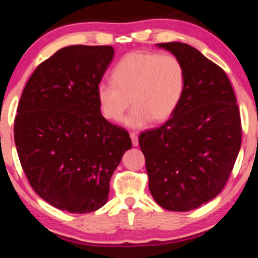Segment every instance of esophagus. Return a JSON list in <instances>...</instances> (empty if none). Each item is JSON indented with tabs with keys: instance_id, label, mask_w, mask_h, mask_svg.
Instances as JSON below:
<instances>
[{
	"instance_id": "1",
	"label": "esophagus",
	"mask_w": 258,
	"mask_h": 258,
	"mask_svg": "<svg viewBox=\"0 0 258 258\" xmlns=\"http://www.w3.org/2000/svg\"><path fill=\"white\" fill-rule=\"evenodd\" d=\"M130 139H132V142H133V146L134 147H137L139 146V137L135 133H132L130 134Z\"/></svg>"
}]
</instances>
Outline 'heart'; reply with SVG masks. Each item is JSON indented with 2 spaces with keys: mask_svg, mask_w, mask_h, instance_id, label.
I'll use <instances>...</instances> for the list:
<instances>
[{
  "mask_svg": "<svg viewBox=\"0 0 258 258\" xmlns=\"http://www.w3.org/2000/svg\"><path fill=\"white\" fill-rule=\"evenodd\" d=\"M184 88L185 70L176 56L134 51L116 64L112 82L98 83L96 96L101 114L110 122L121 121L130 104L135 105L124 124L141 129L151 121L161 123L170 118Z\"/></svg>",
  "mask_w": 258,
  "mask_h": 258,
  "instance_id": "heart-1",
  "label": "heart"
}]
</instances>
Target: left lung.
Segmentation results:
<instances>
[{
	"label": "left lung",
	"instance_id": "1",
	"mask_svg": "<svg viewBox=\"0 0 258 258\" xmlns=\"http://www.w3.org/2000/svg\"><path fill=\"white\" fill-rule=\"evenodd\" d=\"M156 47L182 62L185 88L171 117L141 134L139 143L156 203L167 210L189 211L224 188L241 149V117L223 69L189 44Z\"/></svg>",
	"mask_w": 258,
	"mask_h": 258
}]
</instances>
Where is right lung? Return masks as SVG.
<instances>
[{"instance_id": "1", "label": "right lung", "mask_w": 258, "mask_h": 258, "mask_svg": "<svg viewBox=\"0 0 258 258\" xmlns=\"http://www.w3.org/2000/svg\"><path fill=\"white\" fill-rule=\"evenodd\" d=\"M111 45H70L41 63L21 96L14 137L30 185L45 202L73 214L108 202L109 182L129 134L109 123L96 88L114 58Z\"/></svg>"}]
</instances>
